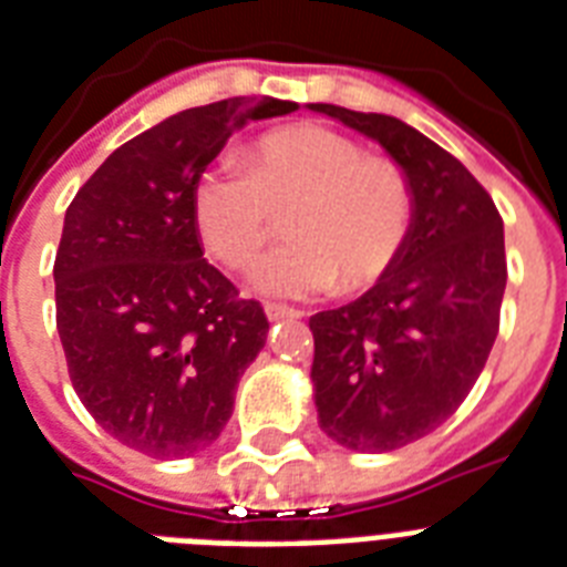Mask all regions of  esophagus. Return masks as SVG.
Instances as JSON below:
<instances>
[{"mask_svg": "<svg viewBox=\"0 0 567 567\" xmlns=\"http://www.w3.org/2000/svg\"><path fill=\"white\" fill-rule=\"evenodd\" d=\"M265 315H267V320H297L300 318V311H293V309H288V306H276V302H267L265 306Z\"/></svg>", "mask_w": 567, "mask_h": 567, "instance_id": "1", "label": "esophagus"}]
</instances>
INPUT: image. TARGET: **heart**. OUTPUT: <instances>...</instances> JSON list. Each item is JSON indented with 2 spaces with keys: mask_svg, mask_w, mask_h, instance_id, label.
I'll return each instance as SVG.
<instances>
[{
  "mask_svg": "<svg viewBox=\"0 0 567 567\" xmlns=\"http://www.w3.org/2000/svg\"><path fill=\"white\" fill-rule=\"evenodd\" d=\"M244 163L205 167L190 190L199 244L229 270H247L288 214V240L256 267V291L309 300L364 291L403 256L414 190L400 164L318 123L256 137Z\"/></svg>",
  "mask_w": 567,
  "mask_h": 567,
  "instance_id": "b5f03b06",
  "label": "heart"
}]
</instances>
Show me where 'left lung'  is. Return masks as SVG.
<instances>
[{
	"label": "left lung",
	"instance_id": "8db88e82",
	"mask_svg": "<svg viewBox=\"0 0 567 567\" xmlns=\"http://www.w3.org/2000/svg\"><path fill=\"white\" fill-rule=\"evenodd\" d=\"M309 109L379 141L414 190L396 265L355 302L309 320L320 430L341 447L388 453L439 430L488 362L506 291L503 217L465 164L403 120Z\"/></svg>",
	"mask_w": 567,
	"mask_h": 567
}]
</instances>
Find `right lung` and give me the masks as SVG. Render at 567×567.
I'll use <instances>...</instances> for the list:
<instances>
[{"label":"right lung","mask_w":567,"mask_h":567,"mask_svg":"<svg viewBox=\"0 0 567 567\" xmlns=\"http://www.w3.org/2000/svg\"><path fill=\"white\" fill-rule=\"evenodd\" d=\"M297 102L235 96L173 114L84 182L55 252V323L75 394L120 444L182 458L220 439L267 341L265 309L203 258L196 176L231 132Z\"/></svg>","instance_id":"1"}]
</instances>
